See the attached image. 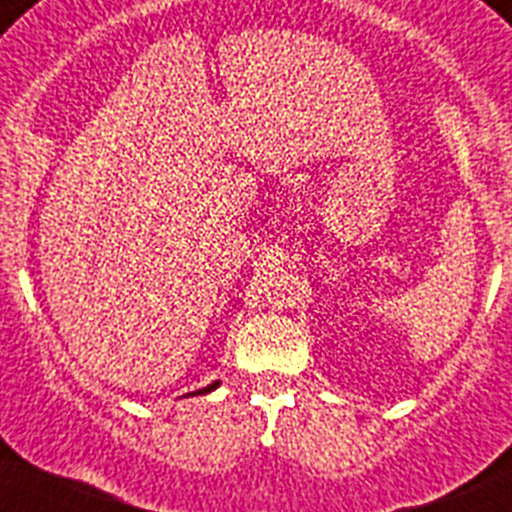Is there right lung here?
I'll return each instance as SVG.
<instances>
[{"label": "right lung", "mask_w": 512, "mask_h": 512, "mask_svg": "<svg viewBox=\"0 0 512 512\" xmlns=\"http://www.w3.org/2000/svg\"><path fill=\"white\" fill-rule=\"evenodd\" d=\"M217 387H220V382H217V379H215V382H212V384H207V387H202V390H197V392H189V395H207V392H212V390H217Z\"/></svg>", "instance_id": "add662e5"}]
</instances>
